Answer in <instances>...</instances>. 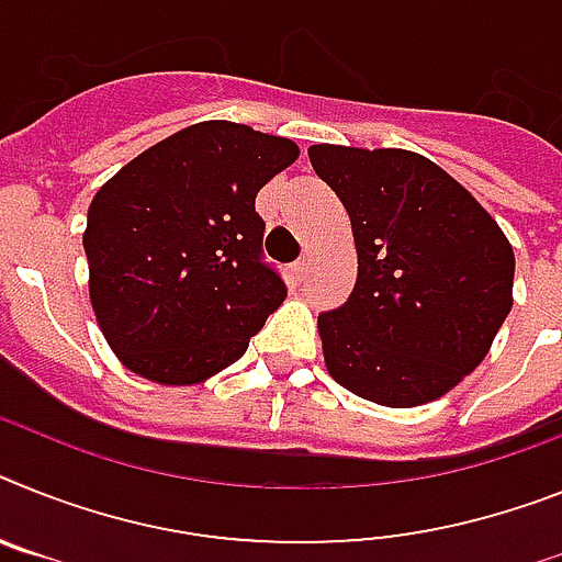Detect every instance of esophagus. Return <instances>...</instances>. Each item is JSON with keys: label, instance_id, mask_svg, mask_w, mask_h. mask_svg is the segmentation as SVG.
<instances>
[{"label": "esophagus", "instance_id": "34e87169", "mask_svg": "<svg viewBox=\"0 0 562 562\" xmlns=\"http://www.w3.org/2000/svg\"><path fill=\"white\" fill-rule=\"evenodd\" d=\"M308 266H311V257H308V254H303V257H300V259H296V262H294V271L300 273V277H303V273L308 271Z\"/></svg>", "mask_w": 562, "mask_h": 562}]
</instances>
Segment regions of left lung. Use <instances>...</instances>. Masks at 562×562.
<instances>
[{"label": "left lung", "mask_w": 562, "mask_h": 562, "mask_svg": "<svg viewBox=\"0 0 562 562\" xmlns=\"http://www.w3.org/2000/svg\"><path fill=\"white\" fill-rule=\"evenodd\" d=\"M346 205L357 282L319 314L328 374L371 403H431L477 369L512 311L514 251L488 211L431 159L311 145Z\"/></svg>", "instance_id": "1"}]
</instances>
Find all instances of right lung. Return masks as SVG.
Returning a JSON list of instances; mask_svg holds the SVG:
<instances>
[{
	"mask_svg": "<svg viewBox=\"0 0 562 562\" xmlns=\"http://www.w3.org/2000/svg\"><path fill=\"white\" fill-rule=\"evenodd\" d=\"M300 157L291 139L200 122L157 143L88 209L91 303L134 374L202 383L245 353L289 289L262 257L257 193Z\"/></svg>",
	"mask_w": 562,
	"mask_h": 562,
	"instance_id": "right-lung-1",
	"label": "right lung"
}]
</instances>
